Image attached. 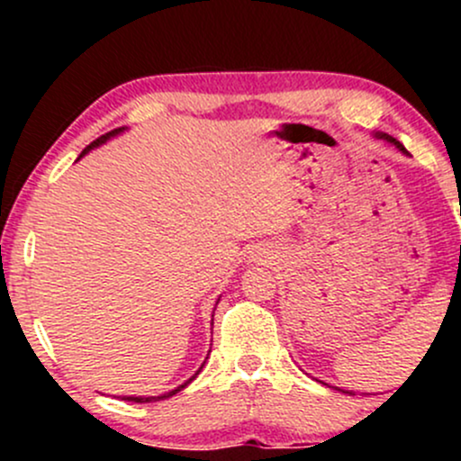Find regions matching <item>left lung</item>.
Listing matches in <instances>:
<instances>
[{"mask_svg": "<svg viewBox=\"0 0 461 461\" xmlns=\"http://www.w3.org/2000/svg\"><path fill=\"white\" fill-rule=\"evenodd\" d=\"M379 139H385V140H388V142H394V145H396V147H399V149H401V151H405V147H403V145H401V142H399V140H396V139H393V136H388V134H379ZM348 394H353V393H348Z\"/></svg>", "mask_w": 461, "mask_h": 461, "instance_id": "left-lung-1", "label": "left lung"}]
</instances>
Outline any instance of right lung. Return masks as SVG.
I'll return each mask as SVG.
<instances>
[{
	"label": "right lung",
	"instance_id": "add662e5",
	"mask_svg": "<svg viewBox=\"0 0 461 461\" xmlns=\"http://www.w3.org/2000/svg\"><path fill=\"white\" fill-rule=\"evenodd\" d=\"M119 131H121V128H116V130H113V131H108V134L99 136V139H97V140H93V142H91V145H88V147H86V149H84L82 153H79V158H82V156H84V153H86V151H91V149H93V147L102 145V142H105V140H108V139H110V136L119 134ZM79 158H77V160H79ZM199 370H201V368H199ZM199 370H197V373H199ZM193 379H194V377H190L186 384H182V385H179V388H176V390H171V393H167V394H160V396H123V401H131V403H153V401H160V399H168V396L177 394V393H179V390H182V388H186V385H188L190 382H193Z\"/></svg>",
	"mask_w": 461,
	"mask_h": 461
}]
</instances>
